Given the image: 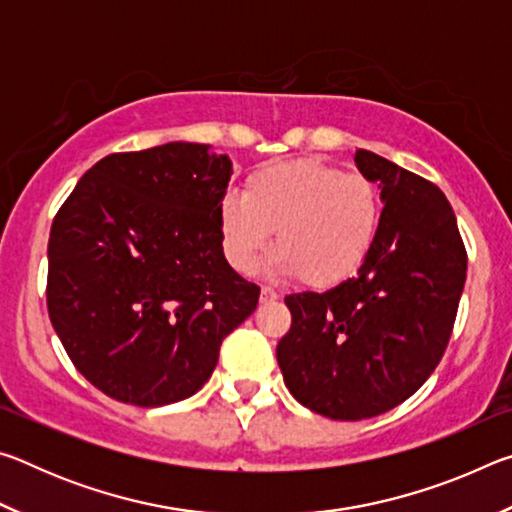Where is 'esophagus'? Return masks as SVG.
Masks as SVG:
<instances>
[{
	"label": "esophagus",
	"mask_w": 512,
	"mask_h": 512,
	"mask_svg": "<svg viewBox=\"0 0 512 512\" xmlns=\"http://www.w3.org/2000/svg\"><path fill=\"white\" fill-rule=\"evenodd\" d=\"M277 298H280V293L273 291L271 287H262V293H259V302H264V305L266 302H275Z\"/></svg>",
	"instance_id": "34e87169"
}]
</instances>
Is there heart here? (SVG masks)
Returning a JSON list of instances; mask_svg holds the SVG:
<instances>
[{
  "label": "heart",
  "instance_id": "1",
  "mask_svg": "<svg viewBox=\"0 0 512 512\" xmlns=\"http://www.w3.org/2000/svg\"><path fill=\"white\" fill-rule=\"evenodd\" d=\"M381 221L377 185L320 158L266 162L244 180V192L216 207L223 253L253 273L275 232L277 271L311 289L352 277L375 246Z\"/></svg>",
  "mask_w": 512,
  "mask_h": 512
}]
</instances>
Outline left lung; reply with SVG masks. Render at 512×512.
<instances>
[{
    "label": "left lung",
    "instance_id": "8db88e82",
    "mask_svg": "<svg viewBox=\"0 0 512 512\" xmlns=\"http://www.w3.org/2000/svg\"><path fill=\"white\" fill-rule=\"evenodd\" d=\"M381 187L375 246L357 277L291 293L277 343L284 384L332 420H366L418 391L443 359L465 287L467 253L440 189L372 151L354 153Z\"/></svg>",
    "mask_w": 512,
    "mask_h": 512
}]
</instances>
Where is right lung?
I'll return each instance as SVG.
<instances>
[{
    "instance_id": "1",
    "label": "right lung",
    "mask_w": 512,
    "mask_h": 512,
    "mask_svg": "<svg viewBox=\"0 0 512 512\" xmlns=\"http://www.w3.org/2000/svg\"><path fill=\"white\" fill-rule=\"evenodd\" d=\"M232 176L210 144L112 153L76 183L49 235L47 309L76 370L112 400L192 397L259 287L223 255L216 207Z\"/></svg>"
}]
</instances>
